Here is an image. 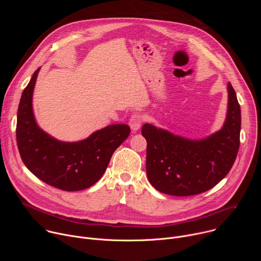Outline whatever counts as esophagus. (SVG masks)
I'll use <instances>...</instances> for the list:
<instances>
[{
	"mask_svg": "<svg viewBox=\"0 0 261 261\" xmlns=\"http://www.w3.org/2000/svg\"><path fill=\"white\" fill-rule=\"evenodd\" d=\"M141 123H142V118L140 115H133L131 118H130V121H129V126L131 128V130L133 132H136L137 130L140 129L141 127Z\"/></svg>",
	"mask_w": 261,
	"mask_h": 261,
	"instance_id": "obj_1",
	"label": "esophagus"
}]
</instances>
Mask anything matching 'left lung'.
<instances>
[{"instance_id":"1","label":"left lung","mask_w":261,"mask_h":261,"mask_svg":"<svg viewBox=\"0 0 261 261\" xmlns=\"http://www.w3.org/2000/svg\"><path fill=\"white\" fill-rule=\"evenodd\" d=\"M227 113L222 128L198 139L187 138L152 124H144L146 174L153 187L173 196L203 193L231 169L240 147L241 107L227 84Z\"/></svg>"}]
</instances>
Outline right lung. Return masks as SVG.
Wrapping results in <instances>:
<instances>
[{
    "instance_id": "right-lung-1",
    "label": "right lung",
    "mask_w": 261,
    "mask_h": 261,
    "mask_svg": "<svg viewBox=\"0 0 261 261\" xmlns=\"http://www.w3.org/2000/svg\"><path fill=\"white\" fill-rule=\"evenodd\" d=\"M37 69L22 92L16 123V140L22 162L42 181L64 191H81L96 184L111 156L130 134L126 124H113L79 141L55 138L37 124L33 93Z\"/></svg>"
}]
</instances>
